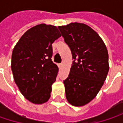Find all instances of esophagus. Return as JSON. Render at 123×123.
I'll return each mask as SVG.
<instances>
[{
  "label": "esophagus",
  "mask_w": 123,
  "mask_h": 123,
  "mask_svg": "<svg viewBox=\"0 0 123 123\" xmlns=\"http://www.w3.org/2000/svg\"><path fill=\"white\" fill-rule=\"evenodd\" d=\"M62 66V63H60V64H58V67H59V68H60V69L61 68Z\"/></svg>",
  "instance_id": "1"
}]
</instances>
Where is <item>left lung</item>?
<instances>
[{
    "instance_id": "obj_1",
    "label": "left lung",
    "mask_w": 123,
    "mask_h": 123,
    "mask_svg": "<svg viewBox=\"0 0 123 123\" xmlns=\"http://www.w3.org/2000/svg\"><path fill=\"white\" fill-rule=\"evenodd\" d=\"M58 28L74 60L63 81L66 98L73 106H83L104 84L109 71L108 50L99 35L86 24L71 23Z\"/></svg>"
}]
</instances>
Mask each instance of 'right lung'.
<instances>
[{
	"label": "right lung",
	"mask_w": 123,
	"mask_h": 123,
	"mask_svg": "<svg viewBox=\"0 0 123 123\" xmlns=\"http://www.w3.org/2000/svg\"><path fill=\"white\" fill-rule=\"evenodd\" d=\"M61 36L56 26L37 25L27 31L13 48L11 70L23 95L34 104L47 102L58 72L52 44Z\"/></svg>",
	"instance_id": "obj_1"
}]
</instances>
